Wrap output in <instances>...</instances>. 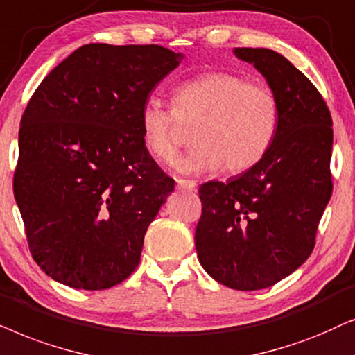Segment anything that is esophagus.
<instances>
[{
  "label": "esophagus",
  "mask_w": 355,
  "mask_h": 355,
  "mask_svg": "<svg viewBox=\"0 0 355 355\" xmlns=\"http://www.w3.org/2000/svg\"><path fill=\"white\" fill-rule=\"evenodd\" d=\"M177 188L183 191H195L196 190V182L195 180H185V178H178Z\"/></svg>",
  "instance_id": "obj_1"
}]
</instances>
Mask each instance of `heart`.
I'll use <instances>...</instances> for the list:
<instances>
[{
  "instance_id": "1",
  "label": "heart",
  "mask_w": 355,
  "mask_h": 355,
  "mask_svg": "<svg viewBox=\"0 0 355 355\" xmlns=\"http://www.w3.org/2000/svg\"><path fill=\"white\" fill-rule=\"evenodd\" d=\"M190 126L196 146L178 168L201 173L222 167L243 173L266 157L279 125V102L264 84L229 71H207L173 91V108L150 97L141 108L143 144L150 157L172 164Z\"/></svg>"
}]
</instances>
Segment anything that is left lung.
<instances>
[{"mask_svg":"<svg viewBox=\"0 0 355 355\" xmlns=\"http://www.w3.org/2000/svg\"><path fill=\"white\" fill-rule=\"evenodd\" d=\"M264 76L279 102L271 149L229 182L200 187L198 259L212 279L237 291L274 286L305 263L333 193V120L306 76L268 49H235Z\"/></svg>","mask_w":355,"mask_h":355,"instance_id":"obj_1","label":"left lung"}]
</instances>
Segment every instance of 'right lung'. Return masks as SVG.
Returning a JSON list of instances; mask_svg holds the SVG:
<instances>
[{
    "mask_svg": "<svg viewBox=\"0 0 355 355\" xmlns=\"http://www.w3.org/2000/svg\"><path fill=\"white\" fill-rule=\"evenodd\" d=\"M182 53L89 44L35 89L21 118L14 198L34 261L74 289L120 284L175 180L141 138L149 94Z\"/></svg>",
    "mask_w": 355,
    "mask_h": 355,
    "instance_id": "right-lung-1",
    "label": "right lung"
}]
</instances>
